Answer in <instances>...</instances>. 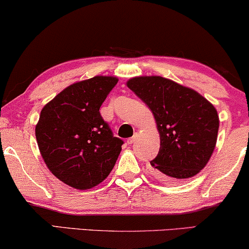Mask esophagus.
Wrapping results in <instances>:
<instances>
[{"label": "esophagus", "mask_w": 249, "mask_h": 249, "mask_svg": "<svg viewBox=\"0 0 249 249\" xmlns=\"http://www.w3.org/2000/svg\"><path fill=\"white\" fill-rule=\"evenodd\" d=\"M136 138H137V134H135L134 136H132V137H130V138H128V141H127V142L129 145H131V144H134L135 142V141H136Z\"/></svg>", "instance_id": "1"}]
</instances>
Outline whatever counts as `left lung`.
<instances>
[{"instance_id": "obj_1", "label": "left lung", "mask_w": 249, "mask_h": 249, "mask_svg": "<svg viewBox=\"0 0 249 249\" xmlns=\"http://www.w3.org/2000/svg\"><path fill=\"white\" fill-rule=\"evenodd\" d=\"M127 86L151 108L160 151L151 161L159 179H188L205 168L215 148L219 115L205 97L160 76L131 78Z\"/></svg>"}]
</instances>
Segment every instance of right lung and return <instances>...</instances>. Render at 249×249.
<instances>
[{
    "label": "right lung",
    "instance_id": "add662e5",
    "mask_svg": "<svg viewBox=\"0 0 249 249\" xmlns=\"http://www.w3.org/2000/svg\"><path fill=\"white\" fill-rule=\"evenodd\" d=\"M95 76L74 83L42 108L35 128L40 155L57 179L85 190L101 183L113 169L124 142L114 137L100 107L118 83Z\"/></svg>",
    "mask_w": 249,
    "mask_h": 249
}]
</instances>
